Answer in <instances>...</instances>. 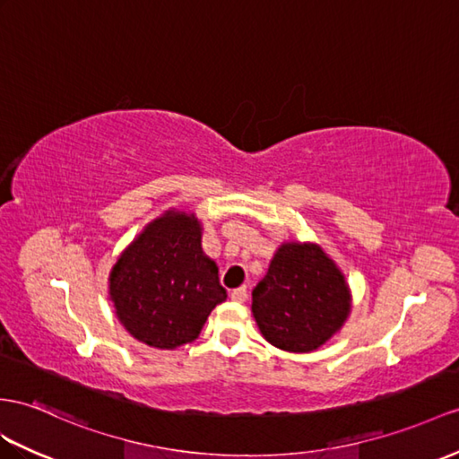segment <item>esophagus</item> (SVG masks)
<instances>
[{
	"mask_svg": "<svg viewBox=\"0 0 459 459\" xmlns=\"http://www.w3.org/2000/svg\"><path fill=\"white\" fill-rule=\"evenodd\" d=\"M230 298L233 299V301H245L247 299V288L245 286H239V288H236V290H231V294H230Z\"/></svg>",
	"mask_w": 459,
	"mask_h": 459,
	"instance_id": "1",
	"label": "esophagus"
}]
</instances>
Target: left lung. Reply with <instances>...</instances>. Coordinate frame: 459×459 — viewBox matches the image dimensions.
<instances>
[{"label":"left lung","mask_w":459,"mask_h":459,"mask_svg":"<svg viewBox=\"0 0 459 459\" xmlns=\"http://www.w3.org/2000/svg\"><path fill=\"white\" fill-rule=\"evenodd\" d=\"M351 290L316 243H282L253 290V317L263 337L286 352H314L351 314Z\"/></svg>","instance_id":"obj_1"}]
</instances>
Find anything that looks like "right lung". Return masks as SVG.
<instances>
[{"instance_id": "1", "label": "right lung", "mask_w": 459, "mask_h": 459, "mask_svg": "<svg viewBox=\"0 0 459 459\" xmlns=\"http://www.w3.org/2000/svg\"><path fill=\"white\" fill-rule=\"evenodd\" d=\"M117 317L134 339L173 351L193 342L228 292L203 251L195 214L167 210L122 251L108 276Z\"/></svg>"}]
</instances>
